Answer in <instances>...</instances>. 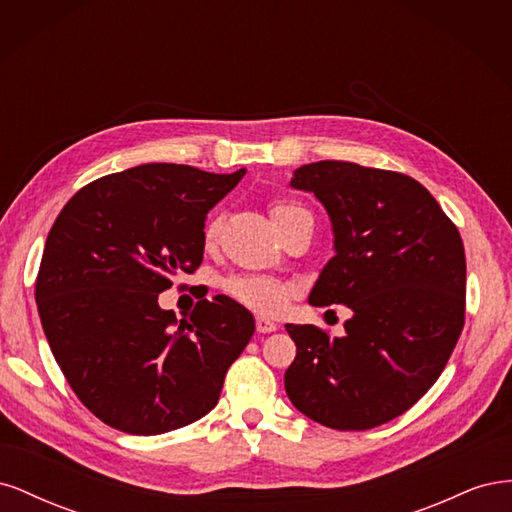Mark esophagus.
<instances>
[{
    "mask_svg": "<svg viewBox=\"0 0 512 512\" xmlns=\"http://www.w3.org/2000/svg\"><path fill=\"white\" fill-rule=\"evenodd\" d=\"M277 329V324L265 316H258L256 318V331L258 333H273Z\"/></svg>",
    "mask_w": 512,
    "mask_h": 512,
    "instance_id": "obj_1",
    "label": "esophagus"
}]
</instances>
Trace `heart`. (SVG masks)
I'll list each match as a JSON object with an SVG mask.
<instances>
[{
	"label": "heart",
	"mask_w": 512,
	"mask_h": 512,
	"mask_svg": "<svg viewBox=\"0 0 512 512\" xmlns=\"http://www.w3.org/2000/svg\"><path fill=\"white\" fill-rule=\"evenodd\" d=\"M299 213H307V211L297 203H288V200H280V203H275L271 209L275 226H282L286 220L294 218V215ZM220 228H222L220 220L209 222L205 230L207 243H213L218 239ZM224 288L232 299L262 314L277 312V309L286 303L290 294V286L286 282H280L275 280V277H267V275H235L230 277Z\"/></svg>",
	"instance_id": "b5f03b06"
}]
</instances>
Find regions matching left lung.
<instances>
[{"label": "left lung", "mask_w": 512, "mask_h": 512, "mask_svg": "<svg viewBox=\"0 0 512 512\" xmlns=\"http://www.w3.org/2000/svg\"><path fill=\"white\" fill-rule=\"evenodd\" d=\"M292 188L327 209L335 256L312 305H346V335L286 324L297 356L290 401L312 421L363 431L410 410L442 374L466 322V252L457 226L416 179L322 160L294 170Z\"/></svg>", "instance_id": "1"}]
</instances>
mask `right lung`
Segmentation results:
<instances>
[{"label":"right lung","instance_id":"1","mask_svg":"<svg viewBox=\"0 0 512 512\" xmlns=\"http://www.w3.org/2000/svg\"><path fill=\"white\" fill-rule=\"evenodd\" d=\"M243 175L143 164L87 183L57 215L38 314L72 391L102 423L158 436L218 404L254 316L226 294H203L177 322L158 294L200 267L207 213Z\"/></svg>","mask_w":512,"mask_h":512}]
</instances>
